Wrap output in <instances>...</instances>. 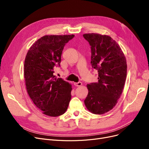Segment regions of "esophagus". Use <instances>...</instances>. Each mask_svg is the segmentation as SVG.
I'll return each mask as SVG.
<instances>
[{
  "mask_svg": "<svg viewBox=\"0 0 149 149\" xmlns=\"http://www.w3.org/2000/svg\"><path fill=\"white\" fill-rule=\"evenodd\" d=\"M74 85L75 86H81L82 85V83L81 82H78V83H74Z\"/></svg>",
  "mask_w": 149,
  "mask_h": 149,
  "instance_id": "1",
  "label": "esophagus"
}]
</instances>
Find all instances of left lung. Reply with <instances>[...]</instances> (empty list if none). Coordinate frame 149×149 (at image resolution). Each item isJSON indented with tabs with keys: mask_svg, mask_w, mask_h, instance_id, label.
I'll return each instance as SVG.
<instances>
[{
	"mask_svg": "<svg viewBox=\"0 0 149 149\" xmlns=\"http://www.w3.org/2000/svg\"><path fill=\"white\" fill-rule=\"evenodd\" d=\"M91 46V65L98 70V82L88 84L84 100L88 110L102 115L115 106L120 98L127 76L126 57L119 45L107 35L83 34Z\"/></svg>",
	"mask_w": 149,
	"mask_h": 149,
	"instance_id": "8db88e82",
	"label": "left lung"
}]
</instances>
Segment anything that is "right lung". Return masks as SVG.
<instances>
[{"mask_svg": "<svg viewBox=\"0 0 149 149\" xmlns=\"http://www.w3.org/2000/svg\"><path fill=\"white\" fill-rule=\"evenodd\" d=\"M72 35H46L30 47L25 59L24 78L28 95L42 113L56 117L65 113L71 99L72 85L54 75L62 51Z\"/></svg>", "mask_w": 149, "mask_h": 149, "instance_id": "add662e5", "label": "right lung"}]
</instances>
